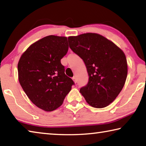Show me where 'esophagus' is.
Returning <instances> with one entry per match:
<instances>
[{
    "instance_id": "34e87169",
    "label": "esophagus",
    "mask_w": 146,
    "mask_h": 146,
    "mask_svg": "<svg viewBox=\"0 0 146 146\" xmlns=\"http://www.w3.org/2000/svg\"><path fill=\"white\" fill-rule=\"evenodd\" d=\"M73 80L74 82H75V83H76V78L75 76H73Z\"/></svg>"
}]
</instances>
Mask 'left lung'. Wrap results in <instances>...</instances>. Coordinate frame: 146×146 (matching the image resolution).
Listing matches in <instances>:
<instances>
[{"label":"left lung","instance_id":"obj_1","mask_svg":"<svg viewBox=\"0 0 146 146\" xmlns=\"http://www.w3.org/2000/svg\"><path fill=\"white\" fill-rule=\"evenodd\" d=\"M68 42L87 68L88 82L80 88V93L93 108L108 106L120 93L126 80L125 54L111 41L97 33L69 36Z\"/></svg>","mask_w":146,"mask_h":146}]
</instances>
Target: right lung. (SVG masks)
<instances>
[{"label":"right lung","mask_w":146,"mask_h":146,"mask_svg":"<svg viewBox=\"0 0 146 146\" xmlns=\"http://www.w3.org/2000/svg\"><path fill=\"white\" fill-rule=\"evenodd\" d=\"M68 48L65 36H47L29 46L19 60L20 84L31 102L46 111L60 107L75 84L60 62Z\"/></svg>","instance_id":"add662e5"}]
</instances>
